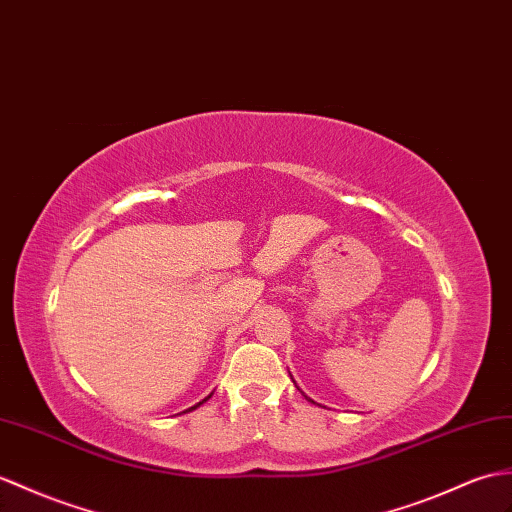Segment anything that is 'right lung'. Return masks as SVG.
Masks as SVG:
<instances>
[{
  "instance_id": "1",
  "label": "right lung",
  "mask_w": 512,
  "mask_h": 512,
  "mask_svg": "<svg viewBox=\"0 0 512 512\" xmlns=\"http://www.w3.org/2000/svg\"><path fill=\"white\" fill-rule=\"evenodd\" d=\"M209 397H211V395H209ZM209 397H207V399H209ZM207 399H202V401H198V403H196V406H192V408H189V410H185V412H192V410H196V408H198V406H202V403H205Z\"/></svg>"
}]
</instances>
